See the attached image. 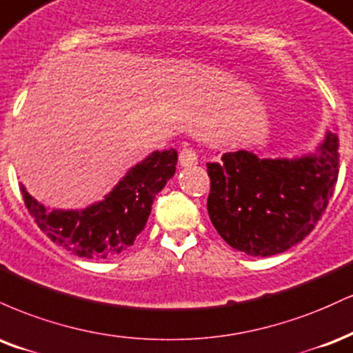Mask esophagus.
Returning a JSON list of instances; mask_svg holds the SVG:
<instances>
[{"mask_svg": "<svg viewBox=\"0 0 353 353\" xmlns=\"http://www.w3.org/2000/svg\"><path fill=\"white\" fill-rule=\"evenodd\" d=\"M178 159H180V165H181V167H193V165L198 163V155H196V152H194L193 148H190V147L181 148V150H180V157H178Z\"/></svg>", "mask_w": 353, "mask_h": 353, "instance_id": "obj_1", "label": "esophagus"}]
</instances>
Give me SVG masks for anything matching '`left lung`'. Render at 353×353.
<instances>
[{
    "instance_id": "1",
    "label": "left lung",
    "mask_w": 353,
    "mask_h": 353,
    "mask_svg": "<svg viewBox=\"0 0 353 353\" xmlns=\"http://www.w3.org/2000/svg\"><path fill=\"white\" fill-rule=\"evenodd\" d=\"M339 137L327 132L317 153L259 159L225 153L208 163V214L225 241L250 256H272L301 243L322 218L339 178Z\"/></svg>"
}]
</instances>
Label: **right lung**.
I'll list each match as a JSON object with an SVG mask.
<instances>
[{
    "label": "right lung",
    "instance_id": "right-lung-1",
    "mask_svg": "<svg viewBox=\"0 0 353 353\" xmlns=\"http://www.w3.org/2000/svg\"><path fill=\"white\" fill-rule=\"evenodd\" d=\"M175 148L153 152L135 165L102 201L82 211H49L21 185L24 205L52 243L79 258L105 259L134 244L150 216L152 205L175 173Z\"/></svg>",
    "mask_w": 353,
    "mask_h": 353
}]
</instances>
